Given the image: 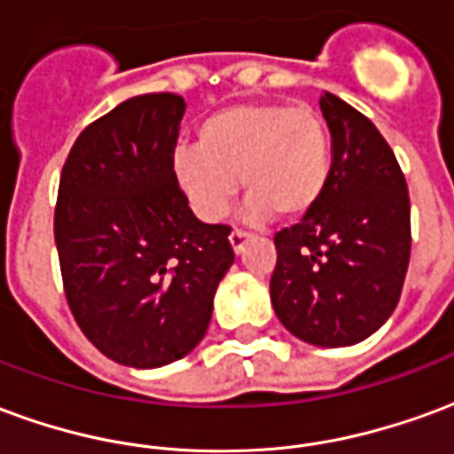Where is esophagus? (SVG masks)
I'll list each match as a JSON object with an SVG mask.
<instances>
[{
  "mask_svg": "<svg viewBox=\"0 0 454 454\" xmlns=\"http://www.w3.org/2000/svg\"><path fill=\"white\" fill-rule=\"evenodd\" d=\"M247 238H250V236H247L246 231H240V228H233V231H231V236H228V240H231L233 250H236V253H240V250L246 247Z\"/></svg>",
  "mask_w": 454,
  "mask_h": 454,
  "instance_id": "obj_1",
  "label": "esophagus"
}]
</instances>
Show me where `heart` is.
<instances>
[{
  "mask_svg": "<svg viewBox=\"0 0 454 454\" xmlns=\"http://www.w3.org/2000/svg\"><path fill=\"white\" fill-rule=\"evenodd\" d=\"M199 145L172 158L179 189L204 221L216 223L243 187L247 216L267 221L275 211L301 218L324 199L333 172L331 129L314 106L243 102L208 114L199 123Z\"/></svg>",
  "mask_w": 454,
  "mask_h": 454,
  "instance_id": "obj_1",
  "label": "heart"
}]
</instances>
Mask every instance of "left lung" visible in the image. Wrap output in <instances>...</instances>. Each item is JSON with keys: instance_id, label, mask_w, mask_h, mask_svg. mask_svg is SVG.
I'll return each mask as SVG.
<instances>
[{"instance_id": "left-lung-1", "label": "left lung", "mask_w": 454, "mask_h": 454, "mask_svg": "<svg viewBox=\"0 0 454 454\" xmlns=\"http://www.w3.org/2000/svg\"><path fill=\"white\" fill-rule=\"evenodd\" d=\"M333 138L324 199L275 236L270 296L299 340L345 348L370 338L399 304L411 257V201L394 150L377 126L325 92Z\"/></svg>"}]
</instances>
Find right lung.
Wrapping results in <instances>:
<instances>
[{"mask_svg": "<svg viewBox=\"0 0 454 454\" xmlns=\"http://www.w3.org/2000/svg\"><path fill=\"white\" fill-rule=\"evenodd\" d=\"M179 94H140L90 123L65 160L55 246L87 340L126 367H162L204 338L233 265L231 228L201 223L172 175Z\"/></svg>", "mask_w": 454, "mask_h": 454, "instance_id": "obj_1", "label": "right lung"}]
</instances>
